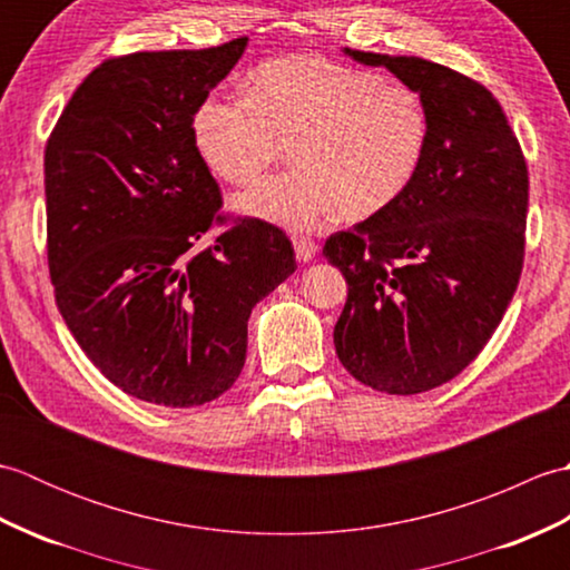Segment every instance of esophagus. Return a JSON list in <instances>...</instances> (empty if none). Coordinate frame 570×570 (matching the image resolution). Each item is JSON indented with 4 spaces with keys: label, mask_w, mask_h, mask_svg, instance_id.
Returning <instances> with one entry per match:
<instances>
[{
    "label": "esophagus",
    "mask_w": 570,
    "mask_h": 570,
    "mask_svg": "<svg viewBox=\"0 0 570 570\" xmlns=\"http://www.w3.org/2000/svg\"><path fill=\"white\" fill-rule=\"evenodd\" d=\"M294 249H296L298 262H308V259H313V254L318 252V245L311 237H298L296 235L294 237Z\"/></svg>",
    "instance_id": "34e87169"
}]
</instances>
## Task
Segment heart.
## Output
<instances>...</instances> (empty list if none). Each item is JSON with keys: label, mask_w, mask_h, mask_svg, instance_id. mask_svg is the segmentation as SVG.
I'll return each instance as SVG.
<instances>
[{"label": "heart", "mask_w": 570, "mask_h": 570, "mask_svg": "<svg viewBox=\"0 0 570 570\" xmlns=\"http://www.w3.org/2000/svg\"><path fill=\"white\" fill-rule=\"evenodd\" d=\"M193 139L215 176L249 186L286 159L298 166L242 193L237 208L306 229L333 210L367 220L404 196L429 154L431 117L416 90L323 56L264 63L249 95H213Z\"/></svg>", "instance_id": "1"}]
</instances>
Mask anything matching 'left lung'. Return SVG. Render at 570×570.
<instances>
[{
    "mask_svg": "<svg viewBox=\"0 0 570 570\" xmlns=\"http://www.w3.org/2000/svg\"><path fill=\"white\" fill-rule=\"evenodd\" d=\"M416 90L431 117L414 184L353 229L325 239L347 301L335 353L362 384L421 394L458 377L488 345L524 264L529 171L485 85L419 56L350 51Z\"/></svg>",
    "mask_w": 570,
    "mask_h": 570,
    "instance_id": "8db88e82",
    "label": "left lung"
}]
</instances>
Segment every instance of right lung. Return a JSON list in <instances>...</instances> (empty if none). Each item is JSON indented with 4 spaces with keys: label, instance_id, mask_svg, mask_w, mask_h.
<instances>
[{
    "label": "right lung",
    "instance_id": "add662e5",
    "mask_svg": "<svg viewBox=\"0 0 570 570\" xmlns=\"http://www.w3.org/2000/svg\"><path fill=\"white\" fill-rule=\"evenodd\" d=\"M245 46L242 36L107 58L46 144L58 311L92 365L149 404L188 409L227 392L245 367L252 308L296 272L282 227L220 213L193 139L196 110Z\"/></svg>",
    "mask_w": 570,
    "mask_h": 570
}]
</instances>
